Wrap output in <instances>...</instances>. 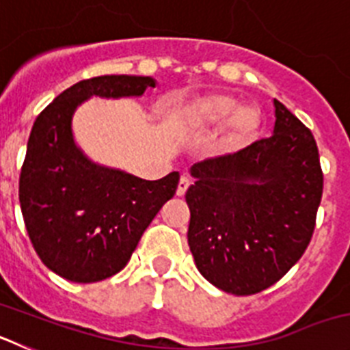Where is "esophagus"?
<instances>
[{
    "label": "esophagus",
    "mask_w": 350,
    "mask_h": 350,
    "mask_svg": "<svg viewBox=\"0 0 350 350\" xmlns=\"http://www.w3.org/2000/svg\"><path fill=\"white\" fill-rule=\"evenodd\" d=\"M191 185V180L187 177H180V180H178V185H177V196H184L185 191L189 189Z\"/></svg>",
    "instance_id": "1"
}]
</instances>
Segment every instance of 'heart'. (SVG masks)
Wrapping results in <instances>:
<instances>
[{"label": "heart", "instance_id": "obj_1", "mask_svg": "<svg viewBox=\"0 0 350 350\" xmlns=\"http://www.w3.org/2000/svg\"><path fill=\"white\" fill-rule=\"evenodd\" d=\"M177 119L184 128L196 131L224 124L219 145L224 150H234L254 140L262 116L254 105H240L234 96L213 92L182 107Z\"/></svg>", "mask_w": 350, "mask_h": 350}]
</instances>
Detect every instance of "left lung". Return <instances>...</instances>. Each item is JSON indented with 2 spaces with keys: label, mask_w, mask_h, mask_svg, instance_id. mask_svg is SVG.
Masks as SVG:
<instances>
[{
  "label": "left lung",
  "mask_w": 350,
  "mask_h": 350,
  "mask_svg": "<svg viewBox=\"0 0 350 350\" xmlns=\"http://www.w3.org/2000/svg\"><path fill=\"white\" fill-rule=\"evenodd\" d=\"M270 138L191 166L187 242L200 273L237 296L256 295L291 270L310 243L323 196L310 129L273 100Z\"/></svg>",
  "instance_id": "left-lung-1"
}]
</instances>
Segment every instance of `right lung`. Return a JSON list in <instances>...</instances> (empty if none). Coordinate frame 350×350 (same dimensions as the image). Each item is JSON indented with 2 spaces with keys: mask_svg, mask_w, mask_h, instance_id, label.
Here are the masks:
<instances>
[{
  "mask_svg": "<svg viewBox=\"0 0 350 350\" xmlns=\"http://www.w3.org/2000/svg\"><path fill=\"white\" fill-rule=\"evenodd\" d=\"M152 77L103 75L80 80L36 117L21 170L18 200L31 243L43 265L63 279L100 282L128 265L142 234L172 200L178 172L144 180L94 163L73 137L83 101L138 98Z\"/></svg>",
  "mask_w": 350,
  "mask_h": 350,
  "instance_id": "obj_1",
  "label": "right lung"
}]
</instances>
